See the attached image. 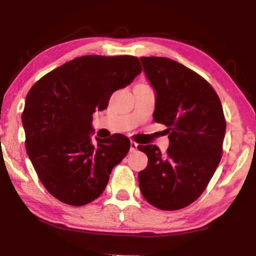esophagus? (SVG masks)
I'll use <instances>...</instances> for the list:
<instances>
[{
  "label": "esophagus",
  "instance_id": "34e87169",
  "mask_svg": "<svg viewBox=\"0 0 256 256\" xmlns=\"http://www.w3.org/2000/svg\"><path fill=\"white\" fill-rule=\"evenodd\" d=\"M136 150H138L136 142H134V141L130 142V151H131V152H134V151H136Z\"/></svg>",
  "mask_w": 256,
  "mask_h": 256
}]
</instances>
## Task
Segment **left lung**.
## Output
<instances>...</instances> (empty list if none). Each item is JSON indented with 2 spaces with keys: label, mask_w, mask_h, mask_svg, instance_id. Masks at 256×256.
I'll return each instance as SVG.
<instances>
[{
  "label": "left lung",
  "mask_w": 256,
  "mask_h": 256,
  "mask_svg": "<svg viewBox=\"0 0 256 256\" xmlns=\"http://www.w3.org/2000/svg\"><path fill=\"white\" fill-rule=\"evenodd\" d=\"M140 60L157 94L154 118L167 126L170 144L164 154L157 146H138L148 156L138 186L151 206L180 210L201 196L222 159V102L204 78L183 64L158 56Z\"/></svg>",
  "instance_id": "8db88e82"
}]
</instances>
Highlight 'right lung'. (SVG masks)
Returning a JSON list of instances; mask_svg holds the SVG:
<instances>
[{
	"mask_svg": "<svg viewBox=\"0 0 256 256\" xmlns=\"http://www.w3.org/2000/svg\"><path fill=\"white\" fill-rule=\"evenodd\" d=\"M141 71L136 56L86 55L47 73L29 90L21 116L26 150L55 198L81 206L104 192L130 140L114 134L92 144V114Z\"/></svg>",
	"mask_w": 256,
	"mask_h": 256,
	"instance_id": "1",
	"label": "right lung"
}]
</instances>
